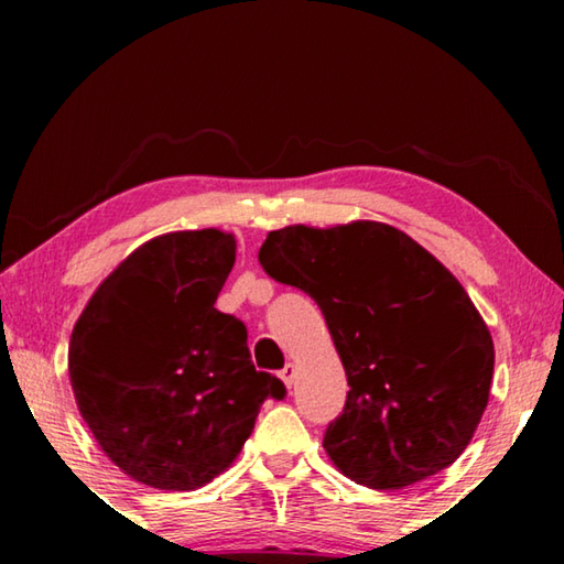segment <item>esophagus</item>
Listing matches in <instances>:
<instances>
[{
	"instance_id": "34e87169",
	"label": "esophagus",
	"mask_w": 564,
	"mask_h": 564,
	"mask_svg": "<svg viewBox=\"0 0 564 564\" xmlns=\"http://www.w3.org/2000/svg\"><path fill=\"white\" fill-rule=\"evenodd\" d=\"M295 376H299V368H295L293 362H289V366H285L279 373V378L285 383V388H291L295 383Z\"/></svg>"
}]
</instances>
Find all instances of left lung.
I'll use <instances>...</instances> for the list:
<instances>
[{"instance_id": "left-lung-1", "label": "left lung", "mask_w": 564, "mask_h": 564, "mask_svg": "<svg viewBox=\"0 0 564 564\" xmlns=\"http://www.w3.org/2000/svg\"><path fill=\"white\" fill-rule=\"evenodd\" d=\"M263 271L318 303L348 378L323 437L358 485L403 490L463 455L490 400L495 346L460 281L408 234L380 221L285 226Z\"/></svg>"}]
</instances>
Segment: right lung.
<instances>
[{"mask_svg": "<svg viewBox=\"0 0 564 564\" xmlns=\"http://www.w3.org/2000/svg\"><path fill=\"white\" fill-rule=\"evenodd\" d=\"M234 261L221 228L161 234L99 283L72 330L76 408L149 488H204L234 465L263 400L285 393L253 368L243 323L214 308Z\"/></svg>", "mask_w": 564, "mask_h": 564, "instance_id": "add662e5", "label": "right lung"}]
</instances>
